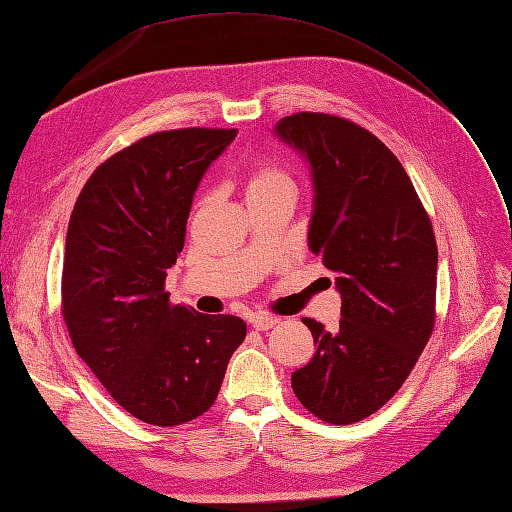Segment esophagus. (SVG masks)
Returning a JSON list of instances; mask_svg holds the SVG:
<instances>
[{
  "instance_id": "34e87169",
  "label": "esophagus",
  "mask_w": 512,
  "mask_h": 512,
  "mask_svg": "<svg viewBox=\"0 0 512 512\" xmlns=\"http://www.w3.org/2000/svg\"><path fill=\"white\" fill-rule=\"evenodd\" d=\"M280 319L273 317V315H265V313H256L252 315V319H249V323H252V328L265 332V330H271L273 326H276Z\"/></svg>"
}]
</instances>
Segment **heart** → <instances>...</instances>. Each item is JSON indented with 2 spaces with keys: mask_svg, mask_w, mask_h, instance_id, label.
<instances>
[{
  "mask_svg": "<svg viewBox=\"0 0 512 512\" xmlns=\"http://www.w3.org/2000/svg\"><path fill=\"white\" fill-rule=\"evenodd\" d=\"M276 189H293V180L286 176L280 167L273 165H256L249 171L247 180V197L269 193Z\"/></svg>",
  "mask_w": 512,
  "mask_h": 512,
  "instance_id": "obj_1",
  "label": "heart"
}]
</instances>
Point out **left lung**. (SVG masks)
Masks as SVG:
<instances>
[{
  "instance_id": "1",
  "label": "left lung",
  "mask_w": 512,
  "mask_h": 512,
  "mask_svg": "<svg viewBox=\"0 0 512 512\" xmlns=\"http://www.w3.org/2000/svg\"><path fill=\"white\" fill-rule=\"evenodd\" d=\"M276 136L308 162L310 252L334 271L339 330L304 319L315 354L291 376L297 400L326 423L376 413L413 371L434 328L439 252L402 162L343 117L297 112Z\"/></svg>"
}]
</instances>
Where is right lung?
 Masks as SVG:
<instances>
[{"instance_id": "add662e5", "label": "right lung", "mask_w": 512, "mask_h": 512, "mask_svg": "<svg viewBox=\"0 0 512 512\" xmlns=\"http://www.w3.org/2000/svg\"><path fill=\"white\" fill-rule=\"evenodd\" d=\"M236 130L149 134L102 162L69 219L62 317L78 356L130 415L180 426L215 404L245 321L173 306L167 269L193 195Z\"/></svg>"}]
</instances>
